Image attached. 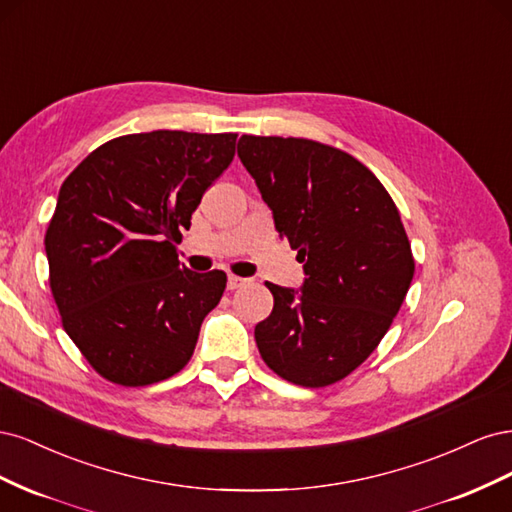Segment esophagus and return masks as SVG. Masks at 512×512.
I'll return each instance as SVG.
<instances>
[{
    "instance_id": "34e87169",
    "label": "esophagus",
    "mask_w": 512,
    "mask_h": 512,
    "mask_svg": "<svg viewBox=\"0 0 512 512\" xmlns=\"http://www.w3.org/2000/svg\"><path fill=\"white\" fill-rule=\"evenodd\" d=\"M250 280H245V277L239 275H228V290H237L241 286H245Z\"/></svg>"
}]
</instances>
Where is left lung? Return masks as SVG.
<instances>
[{
	"instance_id": "1",
	"label": "left lung",
	"mask_w": 512,
	"mask_h": 512,
	"mask_svg": "<svg viewBox=\"0 0 512 512\" xmlns=\"http://www.w3.org/2000/svg\"><path fill=\"white\" fill-rule=\"evenodd\" d=\"M237 153L305 271L299 290L267 282L273 312L256 324L260 356L288 382L333 384L376 350L406 299L414 258L399 211L337 147L243 134Z\"/></svg>"
}]
</instances>
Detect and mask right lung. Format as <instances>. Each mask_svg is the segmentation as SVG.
Masks as SVG:
<instances>
[{"instance_id":"add662e5","label":"right lung","mask_w":512,"mask_h":512,"mask_svg":"<svg viewBox=\"0 0 512 512\" xmlns=\"http://www.w3.org/2000/svg\"><path fill=\"white\" fill-rule=\"evenodd\" d=\"M237 134L156 130L113 138L61 183L44 237L64 329L100 376H175L220 303L224 271L179 265L175 243L235 158Z\"/></svg>"}]
</instances>
